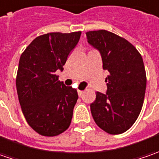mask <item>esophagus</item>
<instances>
[{"label":"esophagus","mask_w":159,"mask_h":159,"mask_svg":"<svg viewBox=\"0 0 159 159\" xmlns=\"http://www.w3.org/2000/svg\"><path fill=\"white\" fill-rule=\"evenodd\" d=\"M82 94H83L82 90H78V95H79V96H81Z\"/></svg>","instance_id":"1"}]
</instances>
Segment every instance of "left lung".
<instances>
[{"label": "left lung", "mask_w": 159, "mask_h": 159, "mask_svg": "<svg viewBox=\"0 0 159 159\" xmlns=\"http://www.w3.org/2000/svg\"><path fill=\"white\" fill-rule=\"evenodd\" d=\"M89 45L101 55L106 77L105 94L96 92L90 104L93 119L111 134L127 131L137 119L143 104L146 72L143 60L127 40L105 30L86 33Z\"/></svg>", "instance_id": "left-lung-1"}]
</instances>
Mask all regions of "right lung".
<instances>
[{
	"instance_id": "right-lung-1",
	"label": "right lung",
	"mask_w": 159,
	"mask_h": 159,
	"mask_svg": "<svg viewBox=\"0 0 159 159\" xmlns=\"http://www.w3.org/2000/svg\"><path fill=\"white\" fill-rule=\"evenodd\" d=\"M81 32L50 33L34 39L19 59L16 91L29 125L44 136H56L70 125L78 100L75 89L58 80Z\"/></svg>"
}]
</instances>
